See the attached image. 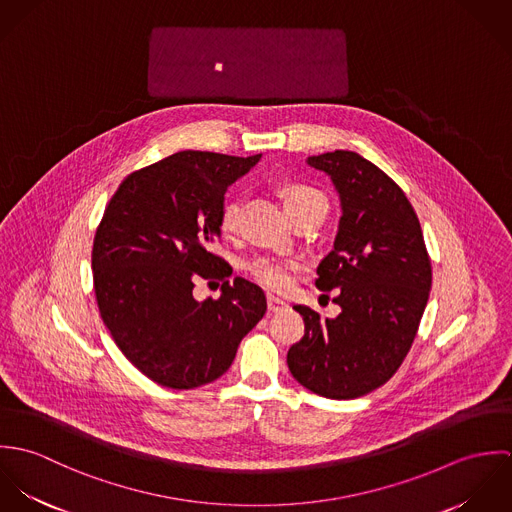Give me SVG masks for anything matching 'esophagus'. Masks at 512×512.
<instances>
[{"label": "esophagus", "instance_id": "obj_1", "mask_svg": "<svg viewBox=\"0 0 512 512\" xmlns=\"http://www.w3.org/2000/svg\"><path fill=\"white\" fill-rule=\"evenodd\" d=\"M286 307H288V303H286L284 299L274 297V295H268V311H270V313H278V311H282V309H286Z\"/></svg>", "mask_w": 512, "mask_h": 512}]
</instances>
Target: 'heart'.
<instances>
[{
  "label": "heart",
  "instance_id": "heart-1",
  "mask_svg": "<svg viewBox=\"0 0 512 512\" xmlns=\"http://www.w3.org/2000/svg\"><path fill=\"white\" fill-rule=\"evenodd\" d=\"M280 195L284 199V205L290 213V217L323 207L327 209V199L321 191L305 185V183H295V181H286L280 187ZM238 217H240V201L236 197H230L222 203L220 207L219 226L224 234H232L238 228ZM299 270V264L295 260L288 258H272V256H258L246 262V272L264 288L274 290V292H284L292 286L293 276Z\"/></svg>",
  "mask_w": 512,
  "mask_h": 512
}]
</instances>
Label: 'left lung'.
Wrapping results in <instances>:
<instances>
[{
	"label": "left lung",
	"instance_id": "obj_1",
	"mask_svg": "<svg viewBox=\"0 0 512 512\" xmlns=\"http://www.w3.org/2000/svg\"><path fill=\"white\" fill-rule=\"evenodd\" d=\"M307 163L331 177L341 199L335 244L315 280L321 292L337 290L341 313L321 319L295 305L305 333L288 366L307 390L351 400L388 382L406 359L430 297L432 262L408 197L382 169L345 149Z\"/></svg>",
	"mask_w": 512,
	"mask_h": 512
}]
</instances>
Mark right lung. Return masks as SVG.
I'll use <instances>...</instances> for the list:
<instances>
[{
    "label": "right lung",
    "instance_id": "obj_1",
    "mask_svg": "<svg viewBox=\"0 0 512 512\" xmlns=\"http://www.w3.org/2000/svg\"><path fill=\"white\" fill-rule=\"evenodd\" d=\"M262 153L179 151L130 173L110 199L92 246L98 309L124 357L149 380L189 390L222 376L266 313L264 292L213 252L224 193ZM199 279L222 281L197 302Z\"/></svg>",
    "mask_w": 512,
    "mask_h": 512
}]
</instances>
